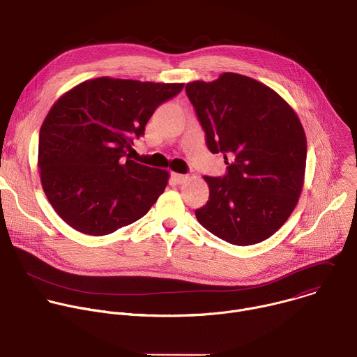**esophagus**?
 Instances as JSON below:
<instances>
[{"instance_id": "obj_1", "label": "esophagus", "mask_w": 357, "mask_h": 357, "mask_svg": "<svg viewBox=\"0 0 357 357\" xmlns=\"http://www.w3.org/2000/svg\"><path fill=\"white\" fill-rule=\"evenodd\" d=\"M172 178L176 183H183L186 179H188V175H183V174H172Z\"/></svg>"}]
</instances>
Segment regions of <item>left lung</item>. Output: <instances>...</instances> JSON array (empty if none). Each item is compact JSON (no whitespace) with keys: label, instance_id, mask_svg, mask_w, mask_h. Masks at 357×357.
<instances>
[{"label":"left lung","instance_id":"1","mask_svg":"<svg viewBox=\"0 0 357 357\" xmlns=\"http://www.w3.org/2000/svg\"><path fill=\"white\" fill-rule=\"evenodd\" d=\"M186 94L223 176H203L209 200L197 222L234 245L273 236L296 206L307 164V137L287 101L268 86L237 73L188 83Z\"/></svg>","mask_w":357,"mask_h":357}]
</instances>
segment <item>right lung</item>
<instances>
[{"label": "right lung", "instance_id": "obj_1", "mask_svg": "<svg viewBox=\"0 0 357 357\" xmlns=\"http://www.w3.org/2000/svg\"><path fill=\"white\" fill-rule=\"evenodd\" d=\"M183 83L97 77L65 93L40 131L43 192L75 230L105 236L141 219L165 190L169 174L130 160L132 139Z\"/></svg>", "mask_w": 357, "mask_h": 357}]
</instances>
